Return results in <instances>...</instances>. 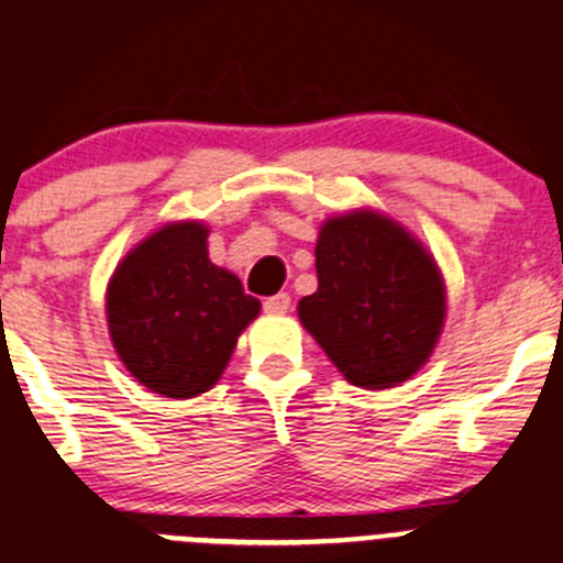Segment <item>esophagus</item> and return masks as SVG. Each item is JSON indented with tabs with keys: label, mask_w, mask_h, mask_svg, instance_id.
I'll list each match as a JSON object with an SVG mask.
<instances>
[{
	"label": "esophagus",
	"mask_w": 563,
	"mask_h": 563,
	"mask_svg": "<svg viewBox=\"0 0 563 563\" xmlns=\"http://www.w3.org/2000/svg\"><path fill=\"white\" fill-rule=\"evenodd\" d=\"M288 308H291V297L288 294H275V297L264 299V311L272 313V317H280V313H286Z\"/></svg>",
	"instance_id": "1"
}]
</instances>
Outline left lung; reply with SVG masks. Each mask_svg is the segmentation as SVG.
<instances>
[{"label":"left lung","instance_id":"1","mask_svg":"<svg viewBox=\"0 0 563 563\" xmlns=\"http://www.w3.org/2000/svg\"><path fill=\"white\" fill-rule=\"evenodd\" d=\"M317 277V291L299 299V322L353 386H400L428 364L448 317V286L400 222L372 208L324 219Z\"/></svg>","mask_w":563,"mask_h":563}]
</instances>
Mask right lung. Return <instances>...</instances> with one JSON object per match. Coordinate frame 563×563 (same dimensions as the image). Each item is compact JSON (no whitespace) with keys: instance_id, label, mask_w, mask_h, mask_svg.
<instances>
[{"instance_id":"1","label":"right lung","mask_w":563,"mask_h":563,"mask_svg":"<svg viewBox=\"0 0 563 563\" xmlns=\"http://www.w3.org/2000/svg\"><path fill=\"white\" fill-rule=\"evenodd\" d=\"M208 233L197 219L163 224L119 261L104 291L115 355L141 386L172 400L217 386L261 313L239 277L208 257Z\"/></svg>"}]
</instances>
